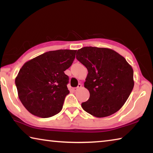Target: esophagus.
Here are the masks:
<instances>
[{
	"instance_id": "1",
	"label": "esophagus",
	"mask_w": 153,
	"mask_h": 153,
	"mask_svg": "<svg viewBox=\"0 0 153 153\" xmlns=\"http://www.w3.org/2000/svg\"><path fill=\"white\" fill-rule=\"evenodd\" d=\"M82 88V84H79L78 86H77L76 88H74L73 90H74V91H77V90L79 89V88Z\"/></svg>"
}]
</instances>
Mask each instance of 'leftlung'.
<instances>
[{
  "mask_svg": "<svg viewBox=\"0 0 153 153\" xmlns=\"http://www.w3.org/2000/svg\"><path fill=\"white\" fill-rule=\"evenodd\" d=\"M76 59L88 71L84 87L90 98L82 103L85 111L97 117H105L118 111L132 91L134 71L126 59L106 48L79 49Z\"/></svg>",
  "mask_w": 153,
  "mask_h": 153,
  "instance_id": "8db88e82",
  "label": "left lung"
}]
</instances>
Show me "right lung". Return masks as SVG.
I'll return each instance as SVG.
<instances>
[{"mask_svg":"<svg viewBox=\"0 0 153 153\" xmlns=\"http://www.w3.org/2000/svg\"><path fill=\"white\" fill-rule=\"evenodd\" d=\"M76 50L48 51L26 62L15 78L18 97L32 115L47 118L59 113L69 91L64 71L71 65Z\"/></svg>","mask_w":153,"mask_h":153,"instance_id":"1","label":"right lung"}]
</instances>
